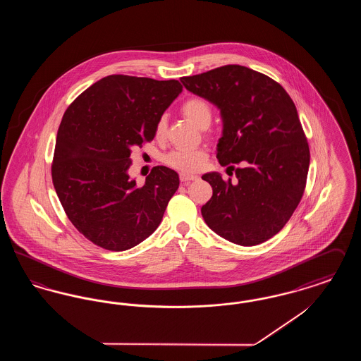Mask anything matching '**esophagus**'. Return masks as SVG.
<instances>
[{
  "label": "esophagus",
  "instance_id": "34e87169",
  "mask_svg": "<svg viewBox=\"0 0 361 361\" xmlns=\"http://www.w3.org/2000/svg\"><path fill=\"white\" fill-rule=\"evenodd\" d=\"M199 177L197 176H193V174H188V173H180V180H181V183H185V184H188L190 181H195V180H197Z\"/></svg>",
  "mask_w": 361,
  "mask_h": 361
}]
</instances>
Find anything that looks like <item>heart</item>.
Segmentation results:
<instances>
[{"mask_svg": "<svg viewBox=\"0 0 361 361\" xmlns=\"http://www.w3.org/2000/svg\"><path fill=\"white\" fill-rule=\"evenodd\" d=\"M181 112L200 128H207L212 119V106L206 99L199 96L188 97L183 105ZM166 133V119L161 116L155 124V137L161 139ZM208 154L204 149H176L164 155V162L176 171L195 173L206 166Z\"/></svg>", "mask_w": 361, "mask_h": 361, "instance_id": "b5f03b06", "label": "heart"}]
</instances>
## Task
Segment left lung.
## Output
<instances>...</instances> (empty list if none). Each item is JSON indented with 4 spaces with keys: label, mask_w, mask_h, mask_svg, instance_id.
<instances>
[{
    "label": "left lung",
    "mask_w": 361,
    "mask_h": 361,
    "mask_svg": "<svg viewBox=\"0 0 361 361\" xmlns=\"http://www.w3.org/2000/svg\"><path fill=\"white\" fill-rule=\"evenodd\" d=\"M181 82L221 109L219 164L227 171L241 165L235 181L219 173L202 177L212 187V197L202 207L206 224L242 246L272 238L299 204L309 173V143L290 94L268 75L240 65L183 77Z\"/></svg>",
    "instance_id": "obj_1"
}]
</instances>
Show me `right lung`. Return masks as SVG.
<instances>
[{"label": "right lung", "instance_id": "add662e5", "mask_svg": "<svg viewBox=\"0 0 361 361\" xmlns=\"http://www.w3.org/2000/svg\"><path fill=\"white\" fill-rule=\"evenodd\" d=\"M177 80L112 74L89 86L58 128L51 176L70 222L94 245L121 252L152 235L178 188V174L155 166L137 187L131 153L181 93Z\"/></svg>", "mask_w": 361, "mask_h": 361}]
</instances>
